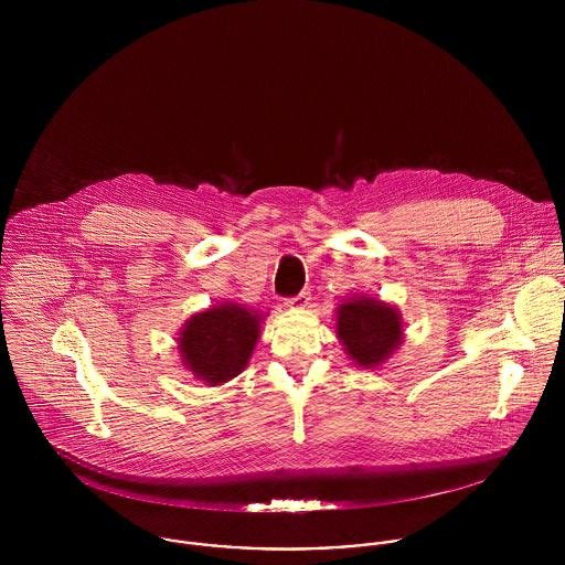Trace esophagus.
I'll use <instances>...</instances> for the list:
<instances>
[{
  "label": "esophagus",
  "instance_id": "34e87169",
  "mask_svg": "<svg viewBox=\"0 0 565 565\" xmlns=\"http://www.w3.org/2000/svg\"><path fill=\"white\" fill-rule=\"evenodd\" d=\"M309 300H311V294H309V291H300L298 296L287 298V300H285V305H287L289 309H305V307L309 305Z\"/></svg>",
  "mask_w": 565,
  "mask_h": 565
}]
</instances>
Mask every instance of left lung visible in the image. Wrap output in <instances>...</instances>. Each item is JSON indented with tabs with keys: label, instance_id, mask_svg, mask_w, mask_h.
<instances>
[{
	"label": "left lung",
	"instance_id": "8db88e82",
	"mask_svg": "<svg viewBox=\"0 0 565 565\" xmlns=\"http://www.w3.org/2000/svg\"><path fill=\"white\" fill-rule=\"evenodd\" d=\"M337 334L359 365L374 367L398 348L403 326L394 307L376 298H359L339 307Z\"/></svg>",
	"mask_w": 565,
	"mask_h": 565
}]
</instances>
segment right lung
I'll use <instances>...</instances> for the list:
<instances>
[{
  "label": "right lung",
  "mask_w": 565,
  "mask_h": 565,
  "mask_svg": "<svg viewBox=\"0 0 565 565\" xmlns=\"http://www.w3.org/2000/svg\"><path fill=\"white\" fill-rule=\"evenodd\" d=\"M258 320L239 305H222L193 316L178 339L184 365L211 385L231 381L249 361Z\"/></svg>",
  "instance_id": "obj_1"
}]
</instances>
